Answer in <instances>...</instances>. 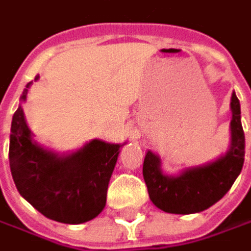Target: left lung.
<instances>
[{"instance_id":"left-lung-1","label":"left lung","mask_w":251,"mask_h":251,"mask_svg":"<svg viewBox=\"0 0 251 251\" xmlns=\"http://www.w3.org/2000/svg\"><path fill=\"white\" fill-rule=\"evenodd\" d=\"M231 142L226 155L214 162L187 168L177 176H168L160 168V159L148 151L143 162V179L149 198L166 213H199L222 199L240 175L244 163V132L240 121V102L231 94Z\"/></svg>"}]
</instances>
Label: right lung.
I'll return each mask as SVG.
<instances>
[{"mask_svg": "<svg viewBox=\"0 0 251 251\" xmlns=\"http://www.w3.org/2000/svg\"><path fill=\"white\" fill-rule=\"evenodd\" d=\"M121 146L94 139L74 153L58 155L32 139L20 105L11 124L9 168L20 195L39 213L59 223L79 225L103 210Z\"/></svg>", "mask_w": 251, "mask_h": 251, "instance_id": "add662e5", "label": "right lung"}]
</instances>
